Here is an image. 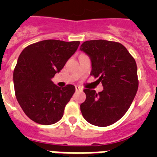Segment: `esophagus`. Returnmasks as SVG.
<instances>
[{"instance_id":"34e87169","label":"esophagus","mask_w":157,"mask_h":157,"mask_svg":"<svg viewBox=\"0 0 157 157\" xmlns=\"http://www.w3.org/2000/svg\"><path fill=\"white\" fill-rule=\"evenodd\" d=\"M82 90V89L80 86H75V90H76V91Z\"/></svg>"}]
</instances>
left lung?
<instances>
[{
    "instance_id": "8db88e82",
    "label": "left lung",
    "mask_w": 157,
    "mask_h": 157,
    "mask_svg": "<svg viewBox=\"0 0 157 157\" xmlns=\"http://www.w3.org/2000/svg\"><path fill=\"white\" fill-rule=\"evenodd\" d=\"M80 50L90 57V75L98 78L104 90L98 94L85 89L80 109L86 120L107 127L120 120L132 104L138 88L135 59L122 44L106 40L84 41Z\"/></svg>"
}]
</instances>
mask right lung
Masks as SVG:
<instances>
[{
    "label": "right lung",
    "mask_w": 157,
    "mask_h": 157,
    "mask_svg": "<svg viewBox=\"0 0 157 157\" xmlns=\"http://www.w3.org/2000/svg\"><path fill=\"white\" fill-rule=\"evenodd\" d=\"M79 41L44 40L28 45L18 58L13 72L16 97L24 113L35 123L50 125L59 121L75 91L73 85L60 88L52 81Z\"/></svg>",
    "instance_id": "1"
}]
</instances>
